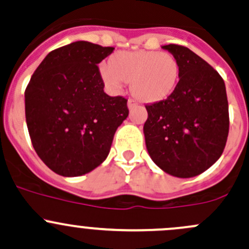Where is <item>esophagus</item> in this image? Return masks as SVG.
Listing matches in <instances>:
<instances>
[{"label":"esophagus","instance_id":"34e87169","mask_svg":"<svg viewBox=\"0 0 249 249\" xmlns=\"http://www.w3.org/2000/svg\"><path fill=\"white\" fill-rule=\"evenodd\" d=\"M136 106H137V102L135 101L134 99H129V101H127V107H129V109H132Z\"/></svg>","mask_w":249,"mask_h":249}]
</instances>
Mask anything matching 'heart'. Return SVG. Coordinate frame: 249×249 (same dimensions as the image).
Here are the masks:
<instances>
[{
	"mask_svg": "<svg viewBox=\"0 0 249 249\" xmlns=\"http://www.w3.org/2000/svg\"><path fill=\"white\" fill-rule=\"evenodd\" d=\"M105 83L119 90L124 83H131V91L137 99L155 104L171 96L180 78V65L171 53L155 50L119 52L101 67Z\"/></svg>",
	"mask_w": 249,
	"mask_h": 249,
	"instance_id": "1",
	"label": "heart"
}]
</instances>
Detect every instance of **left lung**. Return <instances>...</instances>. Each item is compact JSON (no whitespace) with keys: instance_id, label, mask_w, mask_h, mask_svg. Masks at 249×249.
<instances>
[{"instance_id":"obj_1","label":"left lung","mask_w":249,"mask_h":249,"mask_svg":"<svg viewBox=\"0 0 249 249\" xmlns=\"http://www.w3.org/2000/svg\"><path fill=\"white\" fill-rule=\"evenodd\" d=\"M180 65L171 96L147 105L143 126L153 161L169 175H200L220 158L229 135V105L220 74L187 47L167 44Z\"/></svg>"}]
</instances>
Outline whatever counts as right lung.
I'll list each match as a JSON object with an SVG mask.
<instances>
[{
	"label": "right lung",
	"mask_w": 249,
	"mask_h": 249,
	"mask_svg": "<svg viewBox=\"0 0 249 249\" xmlns=\"http://www.w3.org/2000/svg\"><path fill=\"white\" fill-rule=\"evenodd\" d=\"M114 50L79 41L54 49L25 90L30 139L42 161L57 175L92 171L108 155L127 100L109 96L97 64Z\"/></svg>",
	"instance_id": "right-lung-1"
}]
</instances>
